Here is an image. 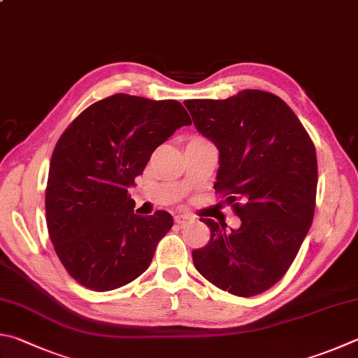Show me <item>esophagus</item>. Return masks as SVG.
I'll return each mask as SVG.
<instances>
[{
	"mask_svg": "<svg viewBox=\"0 0 358 358\" xmlns=\"http://www.w3.org/2000/svg\"><path fill=\"white\" fill-rule=\"evenodd\" d=\"M175 222L183 227L186 224L192 222V216H189V214H177V216H175Z\"/></svg>",
	"mask_w": 358,
	"mask_h": 358,
	"instance_id": "obj_1",
	"label": "esophagus"
}]
</instances>
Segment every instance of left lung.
<instances>
[{
	"label": "left lung",
	"mask_w": 358,
	"mask_h": 358,
	"mask_svg": "<svg viewBox=\"0 0 358 358\" xmlns=\"http://www.w3.org/2000/svg\"><path fill=\"white\" fill-rule=\"evenodd\" d=\"M194 125L219 150L216 194L241 219L238 230L201 219L210 241L192 252L208 282L239 297L262 294L294 262L313 222V141L280 96L247 89L225 100H186Z\"/></svg>",
	"instance_id": "left-lung-1"
}]
</instances>
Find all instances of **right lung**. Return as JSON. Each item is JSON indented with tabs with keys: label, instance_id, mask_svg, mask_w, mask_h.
<instances>
[{
	"label": "right lung",
	"instance_id": "obj_1",
	"mask_svg": "<svg viewBox=\"0 0 358 358\" xmlns=\"http://www.w3.org/2000/svg\"><path fill=\"white\" fill-rule=\"evenodd\" d=\"M183 125L191 117L177 100L115 94L84 109L57 141L45 194L48 235L84 288H120L150 266L173 219L134 214L128 187Z\"/></svg>",
	"mask_w": 358,
	"mask_h": 358
}]
</instances>
